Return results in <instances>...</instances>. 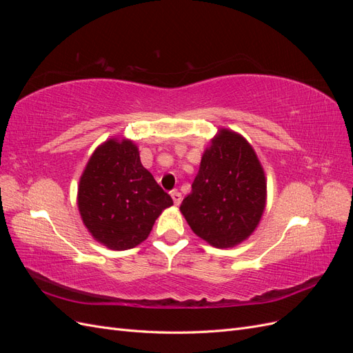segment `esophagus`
Here are the masks:
<instances>
[{
  "instance_id": "obj_1",
  "label": "esophagus",
  "mask_w": 353,
  "mask_h": 353,
  "mask_svg": "<svg viewBox=\"0 0 353 353\" xmlns=\"http://www.w3.org/2000/svg\"><path fill=\"white\" fill-rule=\"evenodd\" d=\"M170 196H172V199H174V203L176 206H179L181 205V201H183V194L179 193V191H176V190H174L172 193H170Z\"/></svg>"
}]
</instances>
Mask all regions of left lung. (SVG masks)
<instances>
[{"instance_id": "8db88e82", "label": "left lung", "mask_w": 353, "mask_h": 353, "mask_svg": "<svg viewBox=\"0 0 353 353\" xmlns=\"http://www.w3.org/2000/svg\"><path fill=\"white\" fill-rule=\"evenodd\" d=\"M265 197V174L254 150L239 134L222 130L203 154L179 209L200 239L232 248L254 231Z\"/></svg>"}]
</instances>
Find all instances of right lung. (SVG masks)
<instances>
[{
    "instance_id": "1",
    "label": "right lung",
    "mask_w": 353,
    "mask_h": 353,
    "mask_svg": "<svg viewBox=\"0 0 353 353\" xmlns=\"http://www.w3.org/2000/svg\"><path fill=\"white\" fill-rule=\"evenodd\" d=\"M172 205L131 141L109 140L100 145L79 181L78 206L85 227L114 250L144 241L157 216Z\"/></svg>"
}]
</instances>
